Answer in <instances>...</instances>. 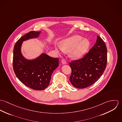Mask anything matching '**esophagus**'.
Listing matches in <instances>:
<instances>
[{"instance_id": "esophagus-1", "label": "esophagus", "mask_w": 122, "mask_h": 122, "mask_svg": "<svg viewBox=\"0 0 122 122\" xmlns=\"http://www.w3.org/2000/svg\"><path fill=\"white\" fill-rule=\"evenodd\" d=\"M61 63H62V64H67L66 61L64 59H63L61 60Z\"/></svg>"}]
</instances>
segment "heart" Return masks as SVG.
Instances as JSON below:
<instances>
[{
	"label": "heart",
	"mask_w": 122,
	"mask_h": 122,
	"mask_svg": "<svg viewBox=\"0 0 122 122\" xmlns=\"http://www.w3.org/2000/svg\"><path fill=\"white\" fill-rule=\"evenodd\" d=\"M82 38L79 35L73 36L62 40L60 44V48L55 47V49L58 52H70V56L73 59H80L87 52L90 46L89 41Z\"/></svg>",
	"instance_id": "obj_1"
}]
</instances>
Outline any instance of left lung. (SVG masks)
Returning <instances> with one entry per match:
<instances>
[{
    "label": "left lung",
    "instance_id": "left-lung-1",
    "mask_svg": "<svg viewBox=\"0 0 122 122\" xmlns=\"http://www.w3.org/2000/svg\"><path fill=\"white\" fill-rule=\"evenodd\" d=\"M107 62V47L102 38L97 36L96 43L84 57L70 62L71 84L80 89L92 86L104 73Z\"/></svg>",
    "mask_w": 122,
    "mask_h": 122
}]
</instances>
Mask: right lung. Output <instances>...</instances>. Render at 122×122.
I'll return each instance as SVG.
<instances>
[{"label": "right lung", "instance_id": "1", "mask_svg": "<svg viewBox=\"0 0 122 122\" xmlns=\"http://www.w3.org/2000/svg\"><path fill=\"white\" fill-rule=\"evenodd\" d=\"M41 32L33 31L23 36L16 43L13 51V68L16 76L24 85L35 90H43L48 86L52 72L59 66L58 58L45 53L32 59L23 55V42L39 37Z\"/></svg>", "mask_w": 122, "mask_h": 122}]
</instances>
